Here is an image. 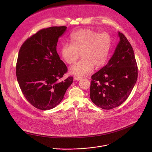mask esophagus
<instances>
[{"label":"esophagus","mask_w":152,"mask_h":152,"mask_svg":"<svg viewBox=\"0 0 152 152\" xmlns=\"http://www.w3.org/2000/svg\"><path fill=\"white\" fill-rule=\"evenodd\" d=\"M82 79V77H74V79L75 80H77V81H79V80H81Z\"/></svg>","instance_id":"1"}]
</instances>
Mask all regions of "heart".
Masks as SVG:
<instances>
[{
  "instance_id": "b5f03b06",
  "label": "heart",
  "mask_w": 152,
  "mask_h": 152,
  "mask_svg": "<svg viewBox=\"0 0 152 152\" xmlns=\"http://www.w3.org/2000/svg\"><path fill=\"white\" fill-rule=\"evenodd\" d=\"M70 38L72 43H64L61 46L62 59L72 64L80 58V54L83 58L70 67L72 74L82 76L90 73L94 66L99 68L104 65L112 45L110 34L82 29L72 33Z\"/></svg>"
}]
</instances>
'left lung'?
<instances>
[{"mask_svg":"<svg viewBox=\"0 0 152 152\" xmlns=\"http://www.w3.org/2000/svg\"><path fill=\"white\" fill-rule=\"evenodd\" d=\"M107 64L91 76L90 97L97 106L110 110L121 104L129 96L137 79V66L133 49L125 36Z\"/></svg>","mask_w":152,"mask_h":152,"instance_id":"8db88e82","label":"left lung"}]
</instances>
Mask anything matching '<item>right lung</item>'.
Here are the masks:
<instances>
[{"instance_id":"1","label":"right lung","mask_w":152,"mask_h":152,"mask_svg":"<svg viewBox=\"0 0 152 152\" xmlns=\"http://www.w3.org/2000/svg\"><path fill=\"white\" fill-rule=\"evenodd\" d=\"M66 26L43 29L28 38L22 45L16 63V76L20 89L32 106L43 110L58 105L73 77L59 79L67 72L56 51L59 37Z\"/></svg>"}]
</instances>
